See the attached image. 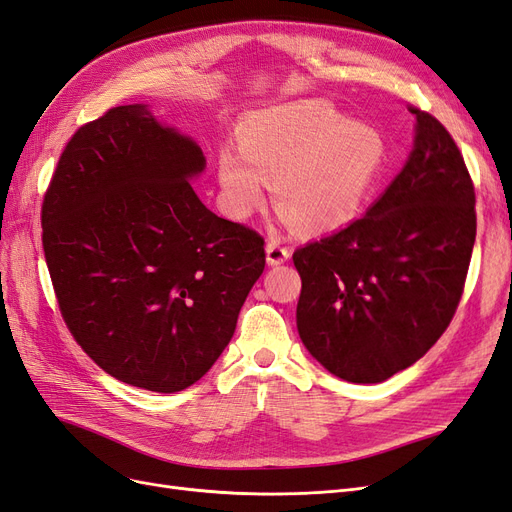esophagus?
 Listing matches in <instances>:
<instances>
[{
  "label": "esophagus",
  "mask_w": 512,
  "mask_h": 512,
  "mask_svg": "<svg viewBox=\"0 0 512 512\" xmlns=\"http://www.w3.org/2000/svg\"><path fill=\"white\" fill-rule=\"evenodd\" d=\"M290 258V250L277 239H271L267 243V262L269 265H282V262H286Z\"/></svg>",
  "instance_id": "34e87169"
}]
</instances>
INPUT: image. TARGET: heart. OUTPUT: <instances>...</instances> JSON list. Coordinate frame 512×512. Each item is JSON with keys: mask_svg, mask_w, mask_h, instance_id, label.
Returning a JSON list of instances; mask_svg holds the SVG:
<instances>
[{"mask_svg": "<svg viewBox=\"0 0 512 512\" xmlns=\"http://www.w3.org/2000/svg\"><path fill=\"white\" fill-rule=\"evenodd\" d=\"M386 138L367 121H352L327 100H303L247 115L241 145L218 153V183L232 218L265 207L275 181L282 220L301 232L350 224L378 183Z\"/></svg>", "mask_w": 512, "mask_h": 512, "instance_id": "b5f03b06", "label": "heart"}]
</instances>
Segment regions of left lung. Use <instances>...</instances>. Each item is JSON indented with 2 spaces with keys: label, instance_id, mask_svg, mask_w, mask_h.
<instances>
[{
  "label": "left lung",
  "instance_id": "left-lung-1",
  "mask_svg": "<svg viewBox=\"0 0 512 512\" xmlns=\"http://www.w3.org/2000/svg\"><path fill=\"white\" fill-rule=\"evenodd\" d=\"M414 149L363 218L292 254L297 329L333 376L376 384L451 324L476 239L474 183L453 136L421 108Z\"/></svg>",
  "mask_w": 512,
  "mask_h": 512
}]
</instances>
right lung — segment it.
<instances>
[{"label":"right lung","instance_id":"right-lung-1","mask_svg":"<svg viewBox=\"0 0 512 512\" xmlns=\"http://www.w3.org/2000/svg\"><path fill=\"white\" fill-rule=\"evenodd\" d=\"M205 164L147 104L115 106L74 132L44 194L61 316L96 365L138 389L203 378L265 271V239L196 196Z\"/></svg>","mask_w":512,"mask_h":512}]
</instances>
